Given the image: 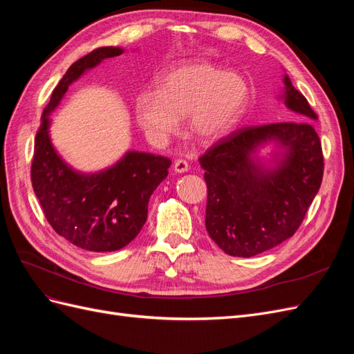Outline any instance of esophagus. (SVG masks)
Masks as SVG:
<instances>
[{
    "instance_id": "esophagus-1",
    "label": "esophagus",
    "mask_w": 354,
    "mask_h": 354,
    "mask_svg": "<svg viewBox=\"0 0 354 354\" xmlns=\"http://www.w3.org/2000/svg\"><path fill=\"white\" fill-rule=\"evenodd\" d=\"M189 169V164H187V160H185V159H176L174 160V171L176 173H186V171Z\"/></svg>"
}]
</instances>
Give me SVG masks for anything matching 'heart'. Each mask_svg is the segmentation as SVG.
<instances>
[{"label": "heart", "instance_id": "obj_1", "mask_svg": "<svg viewBox=\"0 0 354 354\" xmlns=\"http://www.w3.org/2000/svg\"><path fill=\"white\" fill-rule=\"evenodd\" d=\"M250 102L248 82L241 73L223 71L205 60L185 62L158 80V91H142L134 102L137 124L153 140L177 131L189 115V128L199 142L229 136Z\"/></svg>", "mask_w": 354, "mask_h": 354}]
</instances>
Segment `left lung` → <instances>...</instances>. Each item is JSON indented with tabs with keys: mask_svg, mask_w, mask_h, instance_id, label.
Instances as JSON below:
<instances>
[{
	"mask_svg": "<svg viewBox=\"0 0 354 354\" xmlns=\"http://www.w3.org/2000/svg\"><path fill=\"white\" fill-rule=\"evenodd\" d=\"M283 84L282 99L295 121L239 128L199 158L207 232L233 257H254L291 238L322 183V145L312 124L317 115L288 75ZM269 141L283 149L270 169L256 156Z\"/></svg>",
	"mask_w": 354,
	"mask_h": 354,
	"instance_id": "1",
	"label": "left lung"
}]
</instances>
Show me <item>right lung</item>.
I'll list each match as a JSON object with an SVG mask.
<instances>
[{"mask_svg": "<svg viewBox=\"0 0 354 354\" xmlns=\"http://www.w3.org/2000/svg\"><path fill=\"white\" fill-rule=\"evenodd\" d=\"M122 53L120 47L95 48L63 75L42 112L30 167L32 187L50 226L71 243L94 252L121 250L140 233L149 199L168 176L171 160L131 151L99 173H80L53 146L48 116L85 71Z\"/></svg>", "mask_w": 354, "mask_h": 354, "instance_id": "right-lung-1", "label": "right lung"}]
</instances>
